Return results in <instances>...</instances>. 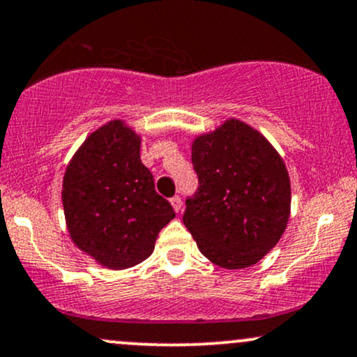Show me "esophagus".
<instances>
[{"instance_id": "esophagus-1", "label": "esophagus", "mask_w": 357, "mask_h": 357, "mask_svg": "<svg viewBox=\"0 0 357 357\" xmlns=\"http://www.w3.org/2000/svg\"><path fill=\"white\" fill-rule=\"evenodd\" d=\"M171 204H173V208H174L176 213L181 211L183 202H181V198H179V196H173V198H171Z\"/></svg>"}]
</instances>
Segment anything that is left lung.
I'll return each mask as SVG.
<instances>
[{"mask_svg": "<svg viewBox=\"0 0 357 357\" xmlns=\"http://www.w3.org/2000/svg\"><path fill=\"white\" fill-rule=\"evenodd\" d=\"M191 162L198 190L183 223L199 252L223 268H247L277 245L290 215V179L258 130L230 119L196 137Z\"/></svg>", "mask_w": 357, "mask_h": 357, "instance_id": "obj_1", "label": "left lung"}]
</instances>
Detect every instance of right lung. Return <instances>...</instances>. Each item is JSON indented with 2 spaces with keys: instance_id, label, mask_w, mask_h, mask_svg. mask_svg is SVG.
<instances>
[{
  "instance_id": "1",
  "label": "right lung",
  "mask_w": 357,
  "mask_h": 357,
  "mask_svg": "<svg viewBox=\"0 0 357 357\" xmlns=\"http://www.w3.org/2000/svg\"><path fill=\"white\" fill-rule=\"evenodd\" d=\"M141 139L110 121L85 139L63 176L65 220L73 243L107 268H129L153 253L158 233L174 218L141 162Z\"/></svg>"
}]
</instances>
